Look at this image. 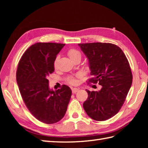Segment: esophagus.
Wrapping results in <instances>:
<instances>
[{"instance_id":"1","label":"esophagus","mask_w":148,"mask_h":148,"mask_svg":"<svg viewBox=\"0 0 148 148\" xmlns=\"http://www.w3.org/2000/svg\"><path fill=\"white\" fill-rule=\"evenodd\" d=\"M79 90V88H74L72 89V93H76Z\"/></svg>"}]
</instances>
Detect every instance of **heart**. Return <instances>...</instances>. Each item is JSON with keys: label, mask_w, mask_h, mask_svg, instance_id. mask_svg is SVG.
Instances as JSON below:
<instances>
[{"label": "heart", "mask_w": 148, "mask_h": 148, "mask_svg": "<svg viewBox=\"0 0 148 148\" xmlns=\"http://www.w3.org/2000/svg\"><path fill=\"white\" fill-rule=\"evenodd\" d=\"M68 55L69 56V58L71 59V60H74V58H81V53L79 51H78V50L75 49H71L70 50H69ZM58 61V57H56V59H55V62H54L55 68L57 67ZM68 82L71 84H76L77 83V80L75 77H71L68 79Z\"/></svg>", "instance_id": "heart-1"}]
</instances>
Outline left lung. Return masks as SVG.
<instances>
[{
  "mask_svg": "<svg viewBox=\"0 0 148 148\" xmlns=\"http://www.w3.org/2000/svg\"><path fill=\"white\" fill-rule=\"evenodd\" d=\"M89 62V82L99 83V91L86 90L84 111L96 121H105L120 110L132 83V74L126 56L120 48L111 43L78 44Z\"/></svg>",
  "mask_w": 148,
  "mask_h": 148,
  "instance_id": "1",
  "label": "left lung"
}]
</instances>
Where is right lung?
Wrapping results in <instances>:
<instances>
[{"instance_id": "add662e5", "label": "right lung", "mask_w": 148, "mask_h": 148, "mask_svg": "<svg viewBox=\"0 0 148 148\" xmlns=\"http://www.w3.org/2000/svg\"><path fill=\"white\" fill-rule=\"evenodd\" d=\"M65 45L37 42L27 49L18 65L16 81L27 108L34 117L46 124L62 119L67 111L72 90L67 85L53 90L48 77L54 72V62Z\"/></svg>"}]
</instances>
